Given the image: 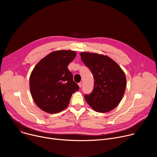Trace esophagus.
I'll return each instance as SVG.
<instances>
[{"instance_id":"esophagus-1","label":"esophagus","mask_w":157,"mask_h":157,"mask_svg":"<svg viewBox=\"0 0 157 157\" xmlns=\"http://www.w3.org/2000/svg\"><path fill=\"white\" fill-rule=\"evenodd\" d=\"M78 86H79V87H81V86H82V82H79V83H78Z\"/></svg>"}]
</instances>
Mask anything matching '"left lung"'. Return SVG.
I'll return each mask as SVG.
<instances>
[{
	"label": "left lung",
	"instance_id": "1",
	"mask_svg": "<svg viewBox=\"0 0 157 157\" xmlns=\"http://www.w3.org/2000/svg\"><path fill=\"white\" fill-rule=\"evenodd\" d=\"M80 55L94 79L92 93L84 96L86 101L98 113H107L114 109L121 102L125 91L124 72L109 56L88 52H82Z\"/></svg>",
	"mask_w": 157,
	"mask_h": 157
}]
</instances>
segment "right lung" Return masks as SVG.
<instances>
[{
  "label": "right lung",
  "mask_w": 157,
  "mask_h": 157,
  "mask_svg": "<svg viewBox=\"0 0 157 157\" xmlns=\"http://www.w3.org/2000/svg\"><path fill=\"white\" fill-rule=\"evenodd\" d=\"M76 52L58 50L41 59L30 77V89L36 105L50 114L58 113L68 107L72 94L78 91L68 65Z\"/></svg>",
  "instance_id": "obj_1"
}]
</instances>
